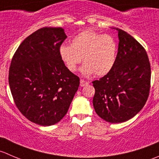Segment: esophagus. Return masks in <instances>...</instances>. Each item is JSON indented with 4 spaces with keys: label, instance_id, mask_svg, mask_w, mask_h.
<instances>
[{
    "label": "esophagus",
    "instance_id": "esophagus-1",
    "mask_svg": "<svg viewBox=\"0 0 159 159\" xmlns=\"http://www.w3.org/2000/svg\"><path fill=\"white\" fill-rule=\"evenodd\" d=\"M87 84H89V82H88V81L81 79V81H80V85H81V87H84V86L87 85Z\"/></svg>",
    "mask_w": 159,
    "mask_h": 159
}]
</instances>
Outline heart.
Listing matches in <instances>:
<instances>
[{
  "instance_id": "heart-1",
  "label": "heart",
  "mask_w": 159,
  "mask_h": 159,
  "mask_svg": "<svg viewBox=\"0 0 159 159\" xmlns=\"http://www.w3.org/2000/svg\"><path fill=\"white\" fill-rule=\"evenodd\" d=\"M117 44L110 35H103L91 30L81 32L73 38L71 45L59 47V55L69 71L75 72L81 61L84 75H107L116 61Z\"/></svg>"
}]
</instances>
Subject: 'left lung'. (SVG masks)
<instances>
[{
  "label": "left lung",
  "mask_w": 159,
  "mask_h": 159,
  "mask_svg": "<svg viewBox=\"0 0 159 159\" xmlns=\"http://www.w3.org/2000/svg\"><path fill=\"white\" fill-rule=\"evenodd\" d=\"M118 32V49L112 69L93 81V105L97 115L111 123L131 119L143 108L149 95L151 66L142 44L127 32Z\"/></svg>",
  "instance_id": "left-lung-1"
}]
</instances>
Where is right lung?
Returning a JSON list of instances; mask_svg holds the SVG:
<instances>
[{
	"label": "right lung",
	"instance_id": "obj_1",
	"mask_svg": "<svg viewBox=\"0 0 159 159\" xmlns=\"http://www.w3.org/2000/svg\"><path fill=\"white\" fill-rule=\"evenodd\" d=\"M66 38L61 28H40L22 41L11 60L8 81L14 103L25 118L40 125L60 121L79 87V78L59 55Z\"/></svg>",
	"mask_w": 159,
	"mask_h": 159
}]
</instances>
